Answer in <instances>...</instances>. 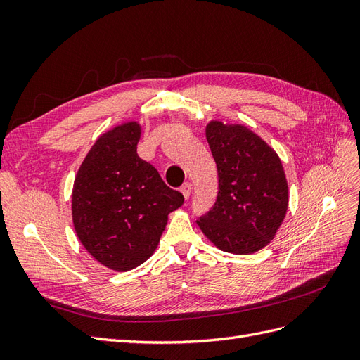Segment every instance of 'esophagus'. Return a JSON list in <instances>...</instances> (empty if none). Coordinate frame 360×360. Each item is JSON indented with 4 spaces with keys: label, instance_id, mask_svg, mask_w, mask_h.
I'll list each match as a JSON object with an SVG mask.
<instances>
[{
    "label": "esophagus",
    "instance_id": "esophagus-1",
    "mask_svg": "<svg viewBox=\"0 0 360 360\" xmlns=\"http://www.w3.org/2000/svg\"><path fill=\"white\" fill-rule=\"evenodd\" d=\"M191 192H192V184L191 183H184L183 188H181V193H183V197H184V200H186V201L191 197Z\"/></svg>",
    "mask_w": 360,
    "mask_h": 360
}]
</instances>
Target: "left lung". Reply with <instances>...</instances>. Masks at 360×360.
<instances>
[{
  "instance_id": "8db88e82",
  "label": "left lung",
  "mask_w": 360,
  "mask_h": 360,
  "mask_svg": "<svg viewBox=\"0 0 360 360\" xmlns=\"http://www.w3.org/2000/svg\"><path fill=\"white\" fill-rule=\"evenodd\" d=\"M219 177L213 209L197 221L224 252L249 255L274 240L288 209V183L276 151L245 124L205 126Z\"/></svg>"
}]
</instances>
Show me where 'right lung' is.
Here are the masks:
<instances>
[{
  "label": "right lung",
  "instance_id": "obj_1",
  "mask_svg": "<svg viewBox=\"0 0 360 360\" xmlns=\"http://www.w3.org/2000/svg\"><path fill=\"white\" fill-rule=\"evenodd\" d=\"M139 138L138 122L106 130L73 181L76 236L94 259L117 271L132 270L155 254L168 214L184 200L138 156Z\"/></svg>",
  "mask_w": 360,
  "mask_h": 360
}]
</instances>
